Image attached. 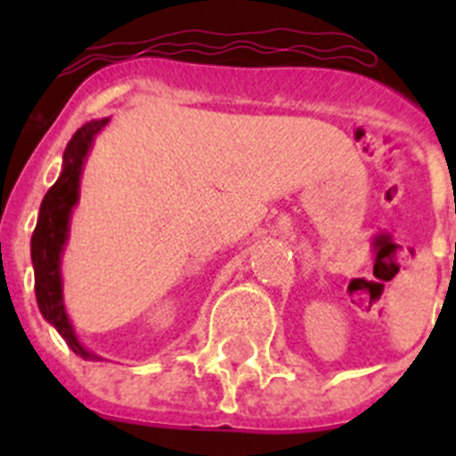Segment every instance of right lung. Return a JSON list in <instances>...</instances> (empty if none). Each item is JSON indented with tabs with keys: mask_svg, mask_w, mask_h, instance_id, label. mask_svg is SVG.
I'll use <instances>...</instances> for the list:
<instances>
[{
	"mask_svg": "<svg viewBox=\"0 0 456 456\" xmlns=\"http://www.w3.org/2000/svg\"><path fill=\"white\" fill-rule=\"evenodd\" d=\"M109 118L91 120L82 125L72 139L68 141L63 152L61 175L45 193L40 203L38 224L31 235V263H34L36 276V301H38L40 315L45 317L56 331L61 333L63 340L72 352L82 356L84 361H98L93 352H88L75 336L70 320H68L66 305H63V283H61V253L68 241V228H70L72 208L79 199V178L91 151L93 139L104 130Z\"/></svg>",
	"mask_w": 456,
	"mask_h": 456,
	"instance_id": "right-lung-1",
	"label": "right lung"
}]
</instances>
